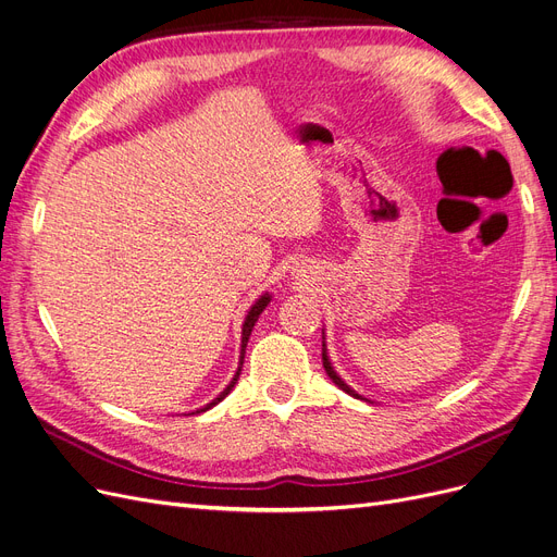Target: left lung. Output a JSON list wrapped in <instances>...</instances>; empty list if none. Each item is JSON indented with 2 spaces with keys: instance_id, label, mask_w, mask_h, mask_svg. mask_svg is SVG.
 <instances>
[{
  "instance_id": "obj_1",
  "label": "left lung",
  "mask_w": 557,
  "mask_h": 557,
  "mask_svg": "<svg viewBox=\"0 0 557 557\" xmlns=\"http://www.w3.org/2000/svg\"><path fill=\"white\" fill-rule=\"evenodd\" d=\"M322 363H324V370H326V374H329V380L333 382V384H336L338 388H343L345 393H349L351 397H359V399H363L359 393H356V391H351L343 380H341V376L336 374V370H333L331 368V361H329V356H326V345H322Z\"/></svg>"
}]
</instances>
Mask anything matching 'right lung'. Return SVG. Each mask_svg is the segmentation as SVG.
<instances>
[{"mask_svg":"<svg viewBox=\"0 0 557 557\" xmlns=\"http://www.w3.org/2000/svg\"><path fill=\"white\" fill-rule=\"evenodd\" d=\"M270 304V295H264V297H260L253 306H251V310H249V315H247V320H244V326H242V361H239V366L244 363V349H247V343H249V336H251V331H253V324L258 322V315L262 313L264 310V306ZM239 372H242V368H237V372H235V376H233V382L224 388V393H221L219 397H214L212 403L206 407V409H201V411H208V409H212L214 405H219L221 399H224L231 391H233V386L237 384V380H239ZM201 411H196V413H201Z\"/></svg>","mask_w":557,"mask_h":557,"instance_id":"1","label":"right lung"}]
</instances>
